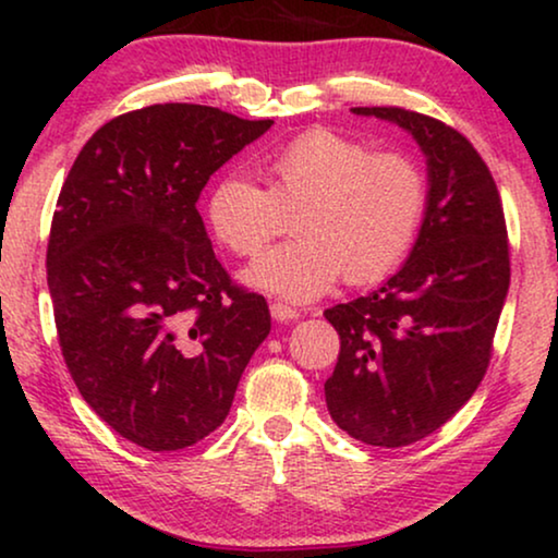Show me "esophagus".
Masks as SVG:
<instances>
[{
  "label": "esophagus",
  "mask_w": 558,
  "mask_h": 558,
  "mask_svg": "<svg viewBox=\"0 0 558 558\" xmlns=\"http://www.w3.org/2000/svg\"><path fill=\"white\" fill-rule=\"evenodd\" d=\"M269 310H271V317L277 319V323H294V319H300V312H296L294 307H289V304L274 302Z\"/></svg>",
  "instance_id": "esophagus-1"
}]
</instances>
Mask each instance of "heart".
<instances>
[{"mask_svg": "<svg viewBox=\"0 0 558 558\" xmlns=\"http://www.w3.org/2000/svg\"><path fill=\"white\" fill-rule=\"evenodd\" d=\"M269 187L220 180L208 197L210 233L241 258L262 254L292 213L294 241L243 274L246 284L292 302L325 294L335 281L371 284L414 246L426 210V180L414 159L371 151L330 129L294 136L266 162Z\"/></svg>", "mask_w": 558, "mask_h": 558, "instance_id": "obj_1", "label": "heart"}]
</instances>
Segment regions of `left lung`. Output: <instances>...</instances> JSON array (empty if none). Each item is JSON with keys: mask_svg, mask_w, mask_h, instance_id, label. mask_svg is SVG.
<instances>
[{"mask_svg": "<svg viewBox=\"0 0 558 558\" xmlns=\"http://www.w3.org/2000/svg\"><path fill=\"white\" fill-rule=\"evenodd\" d=\"M353 113L399 124L426 155L429 195L411 256L368 296L325 310L340 355L325 380L332 422L373 447H407L477 391L510 284L500 193L468 136L399 106Z\"/></svg>", "mask_w": 558, "mask_h": 558, "instance_id": "8db88e82", "label": "left lung"}]
</instances>
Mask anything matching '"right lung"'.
I'll list each match as a JSON object with an SVG mask.
<instances>
[{
    "mask_svg": "<svg viewBox=\"0 0 558 558\" xmlns=\"http://www.w3.org/2000/svg\"><path fill=\"white\" fill-rule=\"evenodd\" d=\"M201 104H155L86 142L52 213L48 287L65 365L90 409L149 452L216 432L271 330L262 294L233 284L195 203L258 140Z\"/></svg>",
    "mask_w": 558,
    "mask_h": 558,
    "instance_id": "add662e5",
    "label": "right lung"
}]
</instances>
